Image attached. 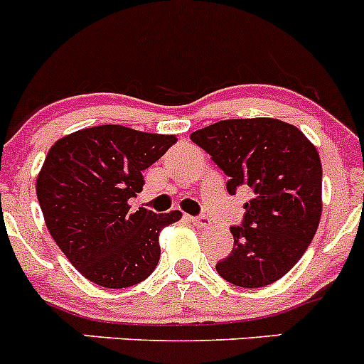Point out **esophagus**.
I'll return each mask as SVG.
<instances>
[{
	"instance_id": "34e87169",
	"label": "esophagus",
	"mask_w": 364,
	"mask_h": 364,
	"mask_svg": "<svg viewBox=\"0 0 364 364\" xmlns=\"http://www.w3.org/2000/svg\"><path fill=\"white\" fill-rule=\"evenodd\" d=\"M189 220H191L193 225H196V227H200V228L213 227V221H210L209 218H205V216H191Z\"/></svg>"
}]
</instances>
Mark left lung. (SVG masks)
Listing matches in <instances>:
<instances>
[{
  "mask_svg": "<svg viewBox=\"0 0 364 364\" xmlns=\"http://www.w3.org/2000/svg\"><path fill=\"white\" fill-rule=\"evenodd\" d=\"M228 176L227 191L248 186L234 248L216 264L227 282L262 288L284 277L304 255L321 218V162L316 146L286 121L225 119L191 134Z\"/></svg>",
  "mask_w": 364,
  "mask_h": 364,
  "instance_id": "left-lung-1",
  "label": "left lung"
}]
</instances>
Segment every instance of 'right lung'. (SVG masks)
<instances>
[{
	"label": "right lung",
	"instance_id": "1",
	"mask_svg": "<svg viewBox=\"0 0 364 364\" xmlns=\"http://www.w3.org/2000/svg\"><path fill=\"white\" fill-rule=\"evenodd\" d=\"M175 143L176 136L102 124L50 148L37 175V198L51 237L85 279L119 289L155 269L159 234L182 213H130L128 200L143 191V169Z\"/></svg>",
	"mask_w": 364,
	"mask_h": 364
}]
</instances>
